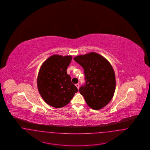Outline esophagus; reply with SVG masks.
Returning a JSON list of instances; mask_svg holds the SVG:
<instances>
[{"label":"esophagus","instance_id":"34e87169","mask_svg":"<svg viewBox=\"0 0 150 150\" xmlns=\"http://www.w3.org/2000/svg\"><path fill=\"white\" fill-rule=\"evenodd\" d=\"M75 86H76L77 87V88H78V89H79V86H80V85H79V83H78V84H76Z\"/></svg>","mask_w":150,"mask_h":150}]
</instances>
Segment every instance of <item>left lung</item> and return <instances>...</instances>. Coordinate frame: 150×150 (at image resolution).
Instances as JSON below:
<instances>
[{
    "mask_svg": "<svg viewBox=\"0 0 150 150\" xmlns=\"http://www.w3.org/2000/svg\"><path fill=\"white\" fill-rule=\"evenodd\" d=\"M84 69L86 83L79 88L88 106L100 110L106 106L114 94L116 80L113 68L106 58L91 52L74 57Z\"/></svg>",
    "mask_w": 150,
    "mask_h": 150,
    "instance_id": "left-lung-1",
    "label": "left lung"
}]
</instances>
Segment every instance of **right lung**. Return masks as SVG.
I'll use <instances>...</instances> for the list:
<instances>
[{
    "mask_svg": "<svg viewBox=\"0 0 150 150\" xmlns=\"http://www.w3.org/2000/svg\"><path fill=\"white\" fill-rule=\"evenodd\" d=\"M71 59V56L53 55L40 69L37 79L38 91L44 101L52 107L66 106L78 91L67 74Z\"/></svg>",
    "mask_w": 150,
    "mask_h": 150,
    "instance_id": "1",
    "label": "right lung"
}]
</instances>
